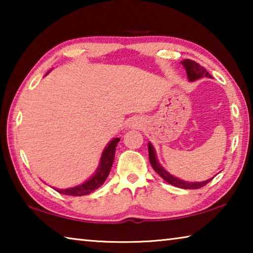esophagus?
<instances>
[{
  "label": "esophagus",
  "mask_w": 253,
  "mask_h": 253,
  "mask_svg": "<svg viewBox=\"0 0 253 253\" xmlns=\"http://www.w3.org/2000/svg\"><path fill=\"white\" fill-rule=\"evenodd\" d=\"M132 126H135V124H134V123H132Z\"/></svg>",
  "instance_id": "esophagus-1"
}]
</instances>
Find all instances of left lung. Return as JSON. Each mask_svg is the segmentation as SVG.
<instances>
[{"instance_id": "8db88e82", "label": "left lung", "mask_w": 253, "mask_h": 253, "mask_svg": "<svg viewBox=\"0 0 253 253\" xmlns=\"http://www.w3.org/2000/svg\"><path fill=\"white\" fill-rule=\"evenodd\" d=\"M181 63L184 66V68H185L187 78L190 81H195L200 78H203V77H207V78H212L211 75H210L209 72L205 70L204 67L200 66L198 62L193 61V60L185 59V60H183ZM148 156H149V162H151L152 168L155 169V172L160 175V176L164 179V181H166L173 186H176L179 188H186V190H195V188H200V187H203L204 185H207V184L209 182H211L213 178L212 177L210 179H207V181H204V182H185V181H182V179L173 176V175H170L168 170L163 169V166L160 164V163H158L157 158H156L155 149H154L153 145L151 143H148Z\"/></svg>"}]
</instances>
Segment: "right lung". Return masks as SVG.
<instances>
[{"label": "right lung", "mask_w": 253, "mask_h": 253, "mask_svg": "<svg viewBox=\"0 0 253 253\" xmlns=\"http://www.w3.org/2000/svg\"><path fill=\"white\" fill-rule=\"evenodd\" d=\"M119 140H121V138H114L108 145H107V147L101 154L100 163L99 165H98L96 173L92 175V177L89 178L88 181H85L84 183L80 184L78 186L66 188V190H59V188H57L55 191L66 195L81 196L90 194L91 192L97 190L98 187H100L106 181V178L108 177L111 166H113L114 163L115 152H116V147Z\"/></svg>", "instance_id": "add662e5"}]
</instances>
